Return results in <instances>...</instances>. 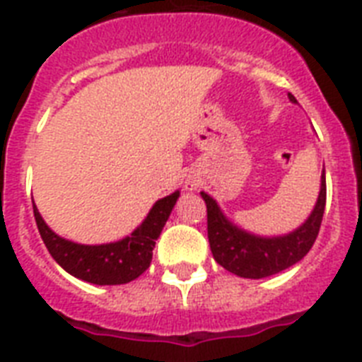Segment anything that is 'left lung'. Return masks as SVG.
<instances>
[{"label": "left lung", "mask_w": 362, "mask_h": 362, "mask_svg": "<svg viewBox=\"0 0 362 362\" xmlns=\"http://www.w3.org/2000/svg\"><path fill=\"white\" fill-rule=\"evenodd\" d=\"M288 100L296 98L288 94ZM207 205V235L214 261L235 276L261 279L292 267L309 253L320 231L325 209V175L322 174L318 202L305 223L285 237L262 238L242 231L223 216L209 194L202 192Z\"/></svg>", "instance_id": "8db88e82"}]
</instances>
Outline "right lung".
Returning a JSON list of instances; mask_svg holds the SVG:
<instances>
[{"label": "right lung", "mask_w": 362, "mask_h": 362, "mask_svg": "<svg viewBox=\"0 0 362 362\" xmlns=\"http://www.w3.org/2000/svg\"><path fill=\"white\" fill-rule=\"evenodd\" d=\"M177 198L179 192H174L159 199L142 226L134 229L129 237L101 246H85L61 238L47 228L35 203L33 213L47 252L68 274L94 285H124L142 276L149 268L155 240L159 238Z\"/></svg>", "instance_id": "obj_1"}]
</instances>
